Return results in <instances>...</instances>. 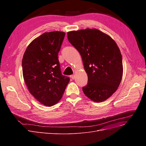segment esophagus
Instances as JSON below:
<instances>
[{
  "label": "esophagus",
  "mask_w": 146,
  "mask_h": 146,
  "mask_svg": "<svg viewBox=\"0 0 146 146\" xmlns=\"http://www.w3.org/2000/svg\"><path fill=\"white\" fill-rule=\"evenodd\" d=\"M70 78L73 80L74 79V74H72V75H71L70 76Z\"/></svg>",
  "instance_id": "obj_1"
}]
</instances>
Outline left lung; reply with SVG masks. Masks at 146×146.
<instances>
[{
  "mask_svg": "<svg viewBox=\"0 0 146 146\" xmlns=\"http://www.w3.org/2000/svg\"><path fill=\"white\" fill-rule=\"evenodd\" d=\"M68 41L80 54L88 84L82 88L85 95L101 102L115 92L121 83L123 66L121 51L112 38L97 29L67 33Z\"/></svg>",
  "mask_w": 146,
  "mask_h": 146,
  "instance_id": "1",
  "label": "left lung"
}]
</instances>
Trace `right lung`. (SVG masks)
Segmentation results:
<instances>
[{
	"label": "right lung",
	"instance_id": "add662e5",
	"mask_svg": "<svg viewBox=\"0 0 146 146\" xmlns=\"http://www.w3.org/2000/svg\"><path fill=\"white\" fill-rule=\"evenodd\" d=\"M65 34L60 31L42 34L29 44L22 61L23 77L29 92L47 106L60 100L70 81L61 74L58 60Z\"/></svg>",
	"mask_w": 146,
	"mask_h": 146
}]
</instances>
